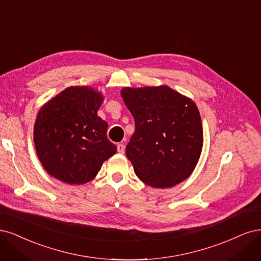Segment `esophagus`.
<instances>
[{"instance_id":"34e87169","label":"esophagus","mask_w":261,"mask_h":261,"mask_svg":"<svg viewBox=\"0 0 261 261\" xmlns=\"http://www.w3.org/2000/svg\"><path fill=\"white\" fill-rule=\"evenodd\" d=\"M117 149H118V152L120 154H123L124 153V145L122 144V143H119L118 145H117Z\"/></svg>"}]
</instances>
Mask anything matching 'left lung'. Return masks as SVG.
I'll list each match as a JSON object with an SVG mask.
<instances>
[{
    "instance_id": "left-lung-1",
    "label": "left lung",
    "mask_w": 261,
    "mask_h": 261,
    "mask_svg": "<svg viewBox=\"0 0 261 261\" xmlns=\"http://www.w3.org/2000/svg\"><path fill=\"white\" fill-rule=\"evenodd\" d=\"M121 96L136 123L125 154L138 178L156 189L189 178L204 142L195 103L167 86L123 88Z\"/></svg>"
}]
</instances>
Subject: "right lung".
<instances>
[{"label": "right lung", "instance_id": "obj_1", "mask_svg": "<svg viewBox=\"0 0 261 261\" xmlns=\"http://www.w3.org/2000/svg\"><path fill=\"white\" fill-rule=\"evenodd\" d=\"M103 95L89 87H70L42 106L33 132L38 157L57 180L85 184L117 152L108 124L97 116Z\"/></svg>", "mask_w": 261, "mask_h": 261}]
</instances>
